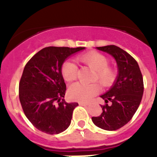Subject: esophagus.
<instances>
[{
	"instance_id": "1",
	"label": "esophagus",
	"mask_w": 157,
	"mask_h": 157,
	"mask_svg": "<svg viewBox=\"0 0 157 157\" xmlns=\"http://www.w3.org/2000/svg\"><path fill=\"white\" fill-rule=\"evenodd\" d=\"M79 104L81 105V106H88V103H79Z\"/></svg>"
}]
</instances>
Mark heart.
<instances>
[{"mask_svg": "<svg viewBox=\"0 0 157 157\" xmlns=\"http://www.w3.org/2000/svg\"><path fill=\"white\" fill-rule=\"evenodd\" d=\"M77 61L94 70L93 81H98L103 87L112 85L117 78V71L108 66V59L103 54L89 52L76 58ZM61 74L66 81H74L77 76V67L71 61H65L62 64ZM100 88L98 84L84 85L72 84L68 89V97L71 100L78 102H88L94 96L99 93Z\"/></svg>", "mask_w": 157, "mask_h": 157, "instance_id": "heart-1", "label": "heart"}]
</instances>
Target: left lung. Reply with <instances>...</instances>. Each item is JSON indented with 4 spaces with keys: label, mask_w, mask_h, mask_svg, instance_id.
<instances>
[{
    "label": "left lung",
    "mask_w": 157,
    "mask_h": 157,
    "mask_svg": "<svg viewBox=\"0 0 157 157\" xmlns=\"http://www.w3.org/2000/svg\"><path fill=\"white\" fill-rule=\"evenodd\" d=\"M114 57L118 67V76L112 88L101 95L105 104L103 112L92 117L96 126L105 130H117L132 119L141 103L144 94V80L137 61L118 46L111 45L97 47ZM111 105L107 104L108 101Z\"/></svg>",
    "instance_id": "obj_1"
}]
</instances>
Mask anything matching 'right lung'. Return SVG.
I'll return each mask as SVG.
<instances>
[{
  "label": "right lung",
  "mask_w": 157,
  "mask_h": 157,
  "mask_svg": "<svg viewBox=\"0 0 157 157\" xmlns=\"http://www.w3.org/2000/svg\"><path fill=\"white\" fill-rule=\"evenodd\" d=\"M85 47H45L25 65L18 87L24 114L37 129L49 134L64 131L71 124L77 103L63 99L66 84L61 74L65 59Z\"/></svg>",
  "instance_id": "right-lung-1"
}]
</instances>
